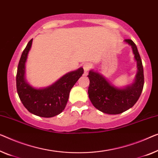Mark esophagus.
I'll list each match as a JSON object with an SVG mask.
<instances>
[{"mask_svg": "<svg viewBox=\"0 0 158 158\" xmlns=\"http://www.w3.org/2000/svg\"><path fill=\"white\" fill-rule=\"evenodd\" d=\"M91 67H92V65H91V64H90V63H89V62L84 63L83 65V68H84V72H85L86 74H87V72H88L89 70L91 69Z\"/></svg>", "mask_w": 158, "mask_h": 158, "instance_id": "esophagus-1", "label": "esophagus"}]
</instances>
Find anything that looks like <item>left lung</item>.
<instances>
[{"label":"left lung","instance_id":"1","mask_svg":"<svg viewBox=\"0 0 158 158\" xmlns=\"http://www.w3.org/2000/svg\"><path fill=\"white\" fill-rule=\"evenodd\" d=\"M131 46L137 62L138 72L135 81L124 88L112 85L102 74L91 70L89 72V97L94 106L107 114H119L133 107L139 98L144 85L143 67L135 44L131 40H124Z\"/></svg>","mask_w":158,"mask_h":158}]
</instances>
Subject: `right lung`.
Wrapping results in <instances>:
<instances>
[{
  "instance_id": "right-lung-1",
  "label": "right lung",
  "mask_w": 158,
  "mask_h": 158,
  "mask_svg": "<svg viewBox=\"0 0 158 158\" xmlns=\"http://www.w3.org/2000/svg\"><path fill=\"white\" fill-rule=\"evenodd\" d=\"M32 39L23 50L18 63L16 75V87L19 98L29 112L36 116L50 118L60 114L64 109L69 92L82 76V67L67 73L55 83L46 88L36 89L25 79V62L32 46Z\"/></svg>"
}]
</instances>
